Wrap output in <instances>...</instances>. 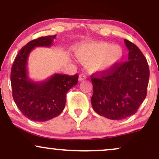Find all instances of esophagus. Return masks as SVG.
<instances>
[{
  "label": "esophagus",
  "instance_id": "obj_1",
  "mask_svg": "<svg viewBox=\"0 0 159 159\" xmlns=\"http://www.w3.org/2000/svg\"><path fill=\"white\" fill-rule=\"evenodd\" d=\"M86 78H87V76H86V75L82 73L79 75V78H78V79H79L80 81H83V80H85Z\"/></svg>",
  "mask_w": 159,
  "mask_h": 159
}]
</instances>
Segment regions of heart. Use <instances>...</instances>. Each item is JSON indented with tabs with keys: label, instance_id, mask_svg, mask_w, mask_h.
Segmentation results:
<instances>
[{
	"label": "heart",
	"instance_id": "heart-1",
	"mask_svg": "<svg viewBox=\"0 0 159 159\" xmlns=\"http://www.w3.org/2000/svg\"><path fill=\"white\" fill-rule=\"evenodd\" d=\"M75 55L83 63H90L91 70L105 71L121 61L123 52L118 45L106 43H89L78 47L75 50Z\"/></svg>",
	"mask_w": 159,
	"mask_h": 159
}]
</instances>
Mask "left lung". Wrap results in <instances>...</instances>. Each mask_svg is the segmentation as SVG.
Listing matches in <instances>:
<instances>
[{
	"instance_id": "obj_1",
	"label": "left lung",
	"mask_w": 159,
	"mask_h": 159,
	"mask_svg": "<svg viewBox=\"0 0 159 159\" xmlns=\"http://www.w3.org/2000/svg\"><path fill=\"white\" fill-rule=\"evenodd\" d=\"M128 61L91 76L93 110L110 120H120L134 114L147 96L148 63L140 50L127 39Z\"/></svg>"
}]
</instances>
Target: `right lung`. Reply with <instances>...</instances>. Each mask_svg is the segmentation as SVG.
<instances>
[{
    "label": "right lung",
    "instance_id": "add662e5",
    "mask_svg": "<svg viewBox=\"0 0 159 159\" xmlns=\"http://www.w3.org/2000/svg\"><path fill=\"white\" fill-rule=\"evenodd\" d=\"M56 35L42 36L29 42L19 51L11 69L12 97L22 114L33 121L45 122L61 114L68 90L78 83V74H54L43 81L30 79L27 72L29 54L36 47H50Z\"/></svg>",
    "mask_w": 159,
    "mask_h": 159
}]
</instances>
